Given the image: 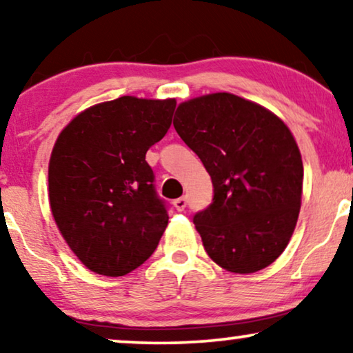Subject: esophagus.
Instances as JSON below:
<instances>
[{
	"label": "esophagus",
	"instance_id": "1",
	"mask_svg": "<svg viewBox=\"0 0 353 353\" xmlns=\"http://www.w3.org/2000/svg\"><path fill=\"white\" fill-rule=\"evenodd\" d=\"M173 207H175V209H176L178 212L185 210V207H186V197H178V199L173 201Z\"/></svg>",
	"mask_w": 353,
	"mask_h": 353
}]
</instances>
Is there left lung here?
I'll use <instances>...</instances> for the list:
<instances>
[{"instance_id": "left-lung-1", "label": "left lung", "mask_w": 353, "mask_h": 353, "mask_svg": "<svg viewBox=\"0 0 353 353\" xmlns=\"http://www.w3.org/2000/svg\"><path fill=\"white\" fill-rule=\"evenodd\" d=\"M173 127L204 163L214 202L194 215L209 257L249 274L289 244L302 204L303 163L296 138L276 114L231 93L178 104Z\"/></svg>"}]
</instances>
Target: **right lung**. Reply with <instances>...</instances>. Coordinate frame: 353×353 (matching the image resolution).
Here are the masks:
<instances>
[{
  "mask_svg": "<svg viewBox=\"0 0 353 353\" xmlns=\"http://www.w3.org/2000/svg\"><path fill=\"white\" fill-rule=\"evenodd\" d=\"M176 101L122 96L77 114L48 167L52 219L91 272L123 276L146 262L168 225L148 149L165 137Z\"/></svg>",
  "mask_w": 353,
  "mask_h": 353,
  "instance_id": "1",
  "label": "right lung"
}]
</instances>
